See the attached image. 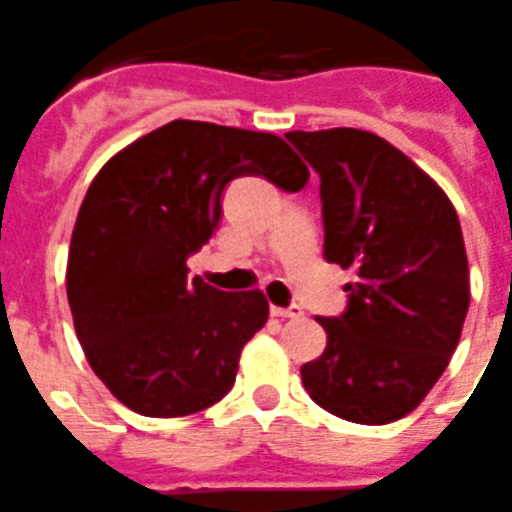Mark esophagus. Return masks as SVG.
Segmentation results:
<instances>
[{"mask_svg": "<svg viewBox=\"0 0 512 512\" xmlns=\"http://www.w3.org/2000/svg\"><path fill=\"white\" fill-rule=\"evenodd\" d=\"M270 313H273V316H280V319H301L303 308L301 306H288V308L273 306L270 308Z\"/></svg>", "mask_w": 512, "mask_h": 512, "instance_id": "34e87169", "label": "esophagus"}]
</instances>
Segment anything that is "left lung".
<instances>
[{"label": "left lung", "instance_id": "1", "mask_svg": "<svg viewBox=\"0 0 512 512\" xmlns=\"http://www.w3.org/2000/svg\"><path fill=\"white\" fill-rule=\"evenodd\" d=\"M321 178L324 257L354 267L347 308L319 316L326 349L301 367L324 411L365 426L411 413L462 336L469 267L446 193L382 137L352 127L288 132Z\"/></svg>", "mask_w": 512, "mask_h": 512}]
</instances>
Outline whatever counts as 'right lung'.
Returning a JSON list of instances; mask_svg holds the SVG:
<instances>
[{"mask_svg": "<svg viewBox=\"0 0 512 512\" xmlns=\"http://www.w3.org/2000/svg\"><path fill=\"white\" fill-rule=\"evenodd\" d=\"M301 191L308 168L280 137L176 119L114 155L91 181L68 252V303L91 370L140 416L178 418L232 390L265 326L260 290L211 288L186 260L222 219L229 181Z\"/></svg>", "mask_w": 512, "mask_h": 512, "instance_id": "right-lung-1", "label": "right lung"}]
</instances>
